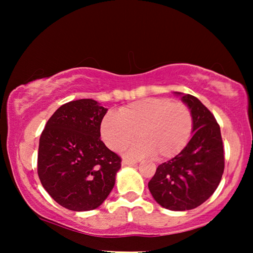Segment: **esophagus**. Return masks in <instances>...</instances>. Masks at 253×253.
Returning a JSON list of instances; mask_svg holds the SVG:
<instances>
[{
    "instance_id": "34e87169",
    "label": "esophagus",
    "mask_w": 253,
    "mask_h": 253,
    "mask_svg": "<svg viewBox=\"0 0 253 253\" xmlns=\"http://www.w3.org/2000/svg\"><path fill=\"white\" fill-rule=\"evenodd\" d=\"M134 164H136V162H131V161H128V160H123V162H122L123 166H131Z\"/></svg>"
}]
</instances>
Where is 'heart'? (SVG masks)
<instances>
[{
	"label": "heart",
	"mask_w": 253,
	"mask_h": 253,
	"mask_svg": "<svg viewBox=\"0 0 253 253\" xmlns=\"http://www.w3.org/2000/svg\"><path fill=\"white\" fill-rule=\"evenodd\" d=\"M193 118L183 102L168 98H146L127 105L119 114L109 111L100 124V136L111 151H121L137 137L130 147L131 158L154 155L156 160L170 158L182 151L190 140Z\"/></svg>",
	"instance_id": "heart-1"
}]
</instances>
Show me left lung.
I'll use <instances>...</instances> for the list:
<instances>
[{
	"instance_id": "left-lung-1",
	"label": "left lung",
	"mask_w": 253,
	"mask_h": 253,
	"mask_svg": "<svg viewBox=\"0 0 253 253\" xmlns=\"http://www.w3.org/2000/svg\"><path fill=\"white\" fill-rule=\"evenodd\" d=\"M190 108L192 138L183 151L158 166L148 182L154 200L170 211L198 208L211 196L224 170V152L219 124L198 98L175 91Z\"/></svg>"
}]
</instances>
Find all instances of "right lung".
I'll return each mask as SVG.
<instances>
[{
    "instance_id": "add662e5",
    "label": "right lung",
    "mask_w": 253,
    "mask_h": 253,
    "mask_svg": "<svg viewBox=\"0 0 253 253\" xmlns=\"http://www.w3.org/2000/svg\"><path fill=\"white\" fill-rule=\"evenodd\" d=\"M107 108L93 99L55 110L42 131L38 175L55 202L76 212L100 207L113 190L121 157L100 139Z\"/></svg>"
}]
</instances>
